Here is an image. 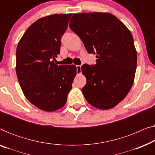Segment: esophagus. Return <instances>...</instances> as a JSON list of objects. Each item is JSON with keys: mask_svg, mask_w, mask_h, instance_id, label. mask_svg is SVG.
Masks as SVG:
<instances>
[{"mask_svg": "<svg viewBox=\"0 0 155 155\" xmlns=\"http://www.w3.org/2000/svg\"><path fill=\"white\" fill-rule=\"evenodd\" d=\"M76 68H77V74H78V75H80V74H81V73H82L81 65H76Z\"/></svg>", "mask_w": 155, "mask_h": 155, "instance_id": "esophagus-1", "label": "esophagus"}]
</instances>
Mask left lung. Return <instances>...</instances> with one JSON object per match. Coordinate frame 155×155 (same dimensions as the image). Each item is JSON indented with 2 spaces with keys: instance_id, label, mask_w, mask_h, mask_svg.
<instances>
[{
  "instance_id": "left-lung-1",
  "label": "left lung",
  "mask_w": 155,
  "mask_h": 155,
  "mask_svg": "<svg viewBox=\"0 0 155 155\" xmlns=\"http://www.w3.org/2000/svg\"><path fill=\"white\" fill-rule=\"evenodd\" d=\"M69 27L79 36L96 64L82 65L87 83L82 89L89 104L99 109H111L132 87L137 66L133 36L126 25L109 12L74 14Z\"/></svg>"
}]
</instances>
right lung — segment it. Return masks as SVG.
Returning a JSON list of instances; mask_svg holds the SVG:
<instances>
[{
  "instance_id": "obj_1",
  "label": "right lung",
  "mask_w": 155,
  "mask_h": 155,
  "mask_svg": "<svg viewBox=\"0 0 155 155\" xmlns=\"http://www.w3.org/2000/svg\"><path fill=\"white\" fill-rule=\"evenodd\" d=\"M71 14L39 19L21 38L16 51V73L25 96L44 111L62 108L77 74L75 65H56L61 39Z\"/></svg>"
}]
</instances>
